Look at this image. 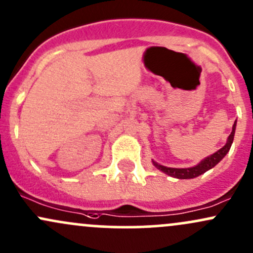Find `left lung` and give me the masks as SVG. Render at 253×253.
<instances>
[{
  "label": "left lung",
  "mask_w": 253,
  "mask_h": 253,
  "mask_svg": "<svg viewBox=\"0 0 253 253\" xmlns=\"http://www.w3.org/2000/svg\"><path fill=\"white\" fill-rule=\"evenodd\" d=\"M235 127H237V121L234 122L233 125L232 132H230L228 139H227L226 144L220 150H217L216 152H213L212 155L210 156L205 157L204 160H202L198 165H196L194 167H190V168H171V167H166V166L160 165V163L155 162L152 161L154 166L157 169H160L161 171H163L167 175L175 177V179H193V177H197L202 174H204L205 171H208L209 169H211L217 165L218 162H221L222 158L226 156L228 154L230 146L233 144V139H234V134H235Z\"/></svg>",
  "instance_id": "1"
}]
</instances>
